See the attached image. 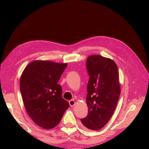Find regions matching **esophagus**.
<instances>
[{"instance_id":"obj_1","label":"esophagus","mask_w":149,"mask_h":149,"mask_svg":"<svg viewBox=\"0 0 149 149\" xmlns=\"http://www.w3.org/2000/svg\"><path fill=\"white\" fill-rule=\"evenodd\" d=\"M69 104H70V106L73 107V106L75 104V101H74V100H70V101H69Z\"/></svg>"}]
</instances>
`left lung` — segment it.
I'll use <instances>...</instances> for the list:
<instances>
[{"mask_svg":"<svg viewBox=\"0 0 149 149\" xmlns=\"http://www.w3.org/2000/svg\"><path fill=\"white\" fill-rule=\"evenodd\" d=\"M89 79L86 102L88 115L81 123L88 129L98 130L113 115L120 94L119 72L116 63L99 55H91L86 60Z\"/></svg>","mask_w":149,"mask_h":149,"instance_id":"1","label":"left lung"}]
</instances>
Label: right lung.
I'll return each mask as SVG.
<instances>
[{
  "label": "right lung",
  "mask_w": 149,
  "mask_h": 149,
  "mask_svg": "<svg viewBox=\"0 0 149 149\" xmlns=\"http://www.w3.org/2000/svg\"><path fill=\"white\" fill-rule=\"evenodd\" d=\"M66 66L67 63L35 60L22 72L20 88L26 111L43 129L56 127L69 107L62 97L61 86L57 84Z\"/></svg>",
  "instance_id": "add662e5"
}]
</instances>
